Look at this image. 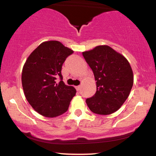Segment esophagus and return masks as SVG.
<instances>
[{"mask_svg":"<svg viewBox=\"0 0 156 156\" xmlns=\"http://www.w3.org/2000/svg\"><path fill=\"white\" fill-rule=\"evenodd\" d=\"M76 89L77 91H80V89H81V87L80 86H77V87H76Z\"/></svg>","mask_w":156,"mask_h":156,"instance_id":"1","label":"esophagus"}]
</instances>
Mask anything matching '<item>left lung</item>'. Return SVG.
Listing matches in <instances>:
<instances>
[{
    "instance_id": "obj_1",
    "label": "left lung",
    "mask_w": 156,
    "mask_h": 156,
    "mask_svg": "<svg viewBox=\"0 0 156 156\" xmlns=\"http://www.w3.org/2000/svg\"><path fill=\"white\" fill-rule=\"evenodd\" d=\"M94 73L97 91L86 103L93 113L102 115L117 112L129 96L133 75L128 60L107 45L82 53Z\"/></svg>"
}]
</instances>
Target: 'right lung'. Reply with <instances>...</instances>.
<instances>
[{
    "instance_id": "1",
    "label": "right lung",
    "mask_w": 156,
    "mask_h": 156,
    "mask_svg": "<svg viewBox=\"0 0 156 156\" xmlns=\"http://www.w3.org/2000/svg\"><path fill=\"white\" fill-rule=\"evenodd\" d=\"M73 53L58 41L44 42L32 52L23 66L25 96L32 108L44 117L63 114L76 95V89L65 85L62 75L64 62ZM58 77L59 83L56 80Z\"/></svg>"
}]
</instances>
